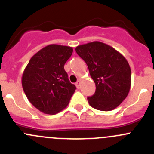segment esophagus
<instances>
[{"label":"esophagus","mask_w":154,"mask_h":154,"mask_svg":"<svg viewBox=\"0 0 154 154\" xmlns=\"http://www.w3.org/2000/svg\"><path fill=\"white\" fill-rule=\"evenodd\" d=\"M75 85H76V86H77V88H80V80H78V81L76 83Z\"/></svg>","instance_id":"34e87169"}]
</instances>
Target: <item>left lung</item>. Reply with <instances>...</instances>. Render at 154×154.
Wrapping results in <instances>:
<instances>
[{"label":"left lung","instance_id":"8db88e82","mask_svg":"<svg viewBox=\"0 0 154 154\" xmlns=\"http://www.w3.org/2000/svg\"><path fill=\"white\" fill-rule=\"evenodd\" d=\"M75 51L88 66L95 83V93L87 98L90 106L100 111L119 106L131 86V69L125 57L111 46L97 41L78 45Z\"/></svg>","mask_w":154,"mask_h":154}]
</instances>
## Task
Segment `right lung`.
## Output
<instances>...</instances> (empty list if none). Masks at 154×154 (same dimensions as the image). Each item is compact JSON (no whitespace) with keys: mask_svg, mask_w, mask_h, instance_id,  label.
<instances>
[{"mask_svg":"<svg viewBox=\"0 0 154 154\" xmlns=\"http://www.w3.org/2000/svg\"><path fill=\"white\" fill-rule=\"evenodd\" d=\"M73 48L49 45L34 54L26 66L21 84L27 99L37 109L54 115L69 103L76 86L70 83L64 66Z\"/></svg>","mask_w":154,"mask_h":154,"instance_id":"add662e5","label":"right lung"}]
</instances>
